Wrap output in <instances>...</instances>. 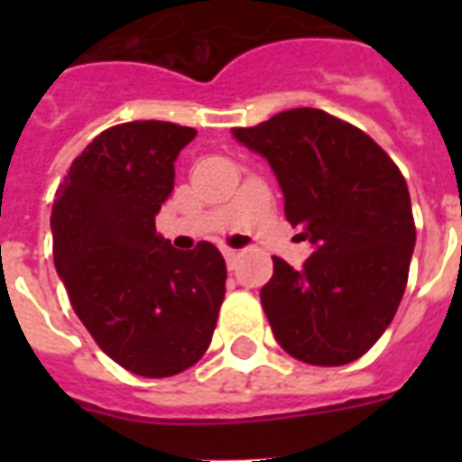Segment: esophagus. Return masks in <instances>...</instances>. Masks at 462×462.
<instances>
[{
  "mask_svg": "<svg viewBox=\"0 0 462 462\" xmlns=\"http://www.w3.org/2000/svg\"><path fill=\"white\" fill-rule=\"evenodd\" d=\"M222 254H224V259H226V266H228V271H234V268H236V263H238V256H240V252H238V250H231V247H224V250H222Z\"/></svg>",
  "mask_w": 462,
  "mask_h": 462,
  "instance_id": "34e87169",
  "label": "esophagus"
}]
</instances>
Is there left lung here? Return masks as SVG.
Instances as JSON below:
<instances>
[{"instance_id":"obj_1","label":"left lung","mask_w":462,"mask_h":462,"mask_svg":"<svg viewBox=\"0 0 462 462\" xmlns=\"http://www.w3.org/2000/svg\"><path fill=\"white\" fill-rule=\"evenodd\" d=\"M268 159L289 224L314 252L300 271L273 256L261 305L287 354L345 365L393 319L416 243L407 182L377 143L319 108L277 113L231 129Z\"/></svg>"}]
</instances>
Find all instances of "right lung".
I'll return each instance as SVG.
<instances>
[{"instance_id":"add662e5","label":"right lung","mask_w":462,"mask_h":462,"mask_svg":"<svg viewBox=\"0 0 462 462\" xmlns=\"http://www.w3.org/2000/svg\"><path fill=\"white\" fill-rule=\"evenodd\" d=\"M196 129L125 122L73 159L52 203V256L94 342L141 377H173L206 354L226 291L212 243L171 247L154 217Z\"/></svg>"}]
</instances>
